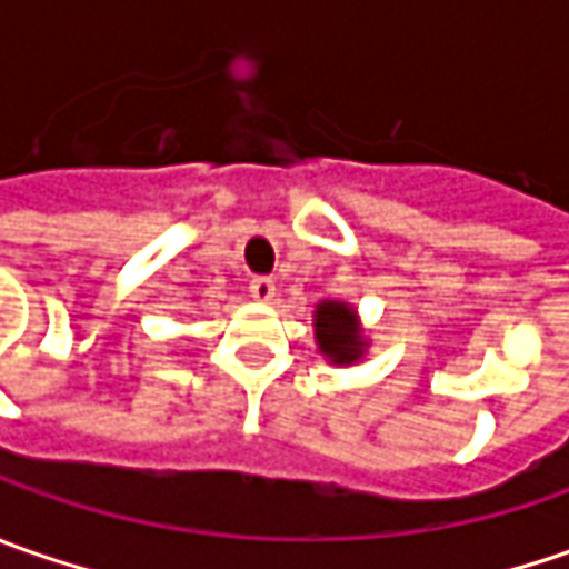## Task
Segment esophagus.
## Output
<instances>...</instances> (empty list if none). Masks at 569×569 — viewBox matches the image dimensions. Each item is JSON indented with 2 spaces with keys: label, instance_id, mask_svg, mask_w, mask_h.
<instances>
[{
  "label": "esophagus",
  "instance_id": "obj_1",
  "mask_svg": "<svg viewBox=\"0 0 569 569\" xmlns=\"http://www.w3.org/2000/svg\"><path fill=\"white\" fill-rule=\"evenodd\" d=\"M250 295L256 300H262V303H269L274 297V281L272 278H266V274H259V278H252L250 281Z\"/></svg>",
  "mask_w": 569,
  "mask_h": 569
}]
</instances>
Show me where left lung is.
I'll use <instances>...</instances> for the list:
<instances>
[{
	"mask_svg": "<svg viewBox=\"0 0 569 569\" xmlns=\"http://www.w3.org/2000/svg\"><path fill=\"white\" fill-rule=\"evenodd\" d=\"M317 345L319 351L332 363H355L363 358L367 339L358 322V310L341 300H322L317 303Z\"/></svg>",
	"mask_w": 569,
	"mask_h": 569,
	"instance_id": "obj_1",
	"label": "left lung"
}]
</instances>
